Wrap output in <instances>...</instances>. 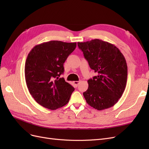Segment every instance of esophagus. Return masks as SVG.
Wrapping results in <instances>:
<instances>
[{"mask_svg":"<svg viewBox=\"0 0 149 149\" xmlns=\"http://www.w3.org/2000/svg\"><path fill=\"white\" fill-rule=\"evenodd\" d=\"M79 82H80V81H75L73 82L74 85L75 86V87H77V86H78V84H79Z\"/></svg>","mask_w":149,"mask_h":149,"instance_id":"1","label":"esophagus"}]
</instances>
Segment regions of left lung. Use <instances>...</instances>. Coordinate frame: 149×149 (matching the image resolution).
Here are the masks:
<instances>
[{
  "label": "left lung",
  "instance_id": "1",
  "mask_svg": "<svg viewBox=\"0 0 149 149\" xmlns=\"http://www.w3.org/2000/svg\"><path fill=\"white\" fill-rule=\"evenodd\" d=\"M90 68L97 74L88 81L83 93L86 101L97 110L111 107L123 95L127 83V66L123 53L114 45L94 39L78 42Z\"/></svg>",
  "mask_w": 149,
  "mask_h": 149
}]
</instances>
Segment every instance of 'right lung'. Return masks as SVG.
<instances>
[{
	"instance_id": "1",
	"label": "right lung",
	"mask_w": 149,
	"mask_h": 149,
	"mask_svg": "<svg viewBox=\"0 0 149 149\" xmlns=\"http://www.w3.org/2000/svg\"><path fill=\"white\" fill-rule=\"evenodd\" d=\"M76 47V43L49 41L37 45L29 53L25 66L26 86L40 105L55 110L69 102L74 88L59 78L63 64Z\"/></svg>"
}]
</instances>
